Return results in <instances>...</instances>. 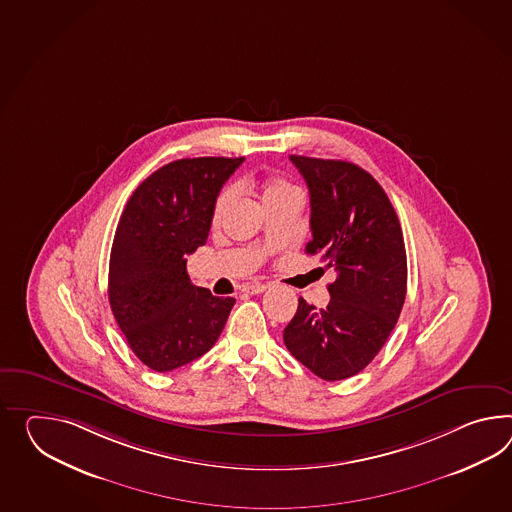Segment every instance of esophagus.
<instances>
[{"label":"esophagus","instance_id":"obj_1","mask_svg":"<svg viewBox=\"0 0 512 512\" xmlns=\"http://www.w3.org/2000/svg\"><path fill=\"white\" fill-rule=\"evenodd\" d=\"M266 288H268V285H264V283H251V285L246 287V292H250V294H262Z\"/></svg>","mask_w":512,"mask_h":512}]
</instances>
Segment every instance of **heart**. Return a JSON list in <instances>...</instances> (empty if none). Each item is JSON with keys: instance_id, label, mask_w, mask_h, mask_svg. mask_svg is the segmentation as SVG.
I'll use <instances>...</instances> for the list:
<instances>
[{"instance_id": "heart-1", "label": "heart", "mask_w": 512, "mask_h": 512, "mask_svg": "<svg viewBox=\"0 0 512 512\" xmlns=\"http://www.w3.org/2000/svg\"><path fill=\"white\" fill-rule=\"evenodd\" d=\"M244 188V185H240ZM290 194H298L296 188L292 187L288 181L281 179V177H274L270 179L264 188H262V201L264 203H270V201L279 200V198H285ZM233 201V190L231 188H225L224 192L218 196V200L214 203V212H212V218L214 220H220L224 216L225 211L229 209Z\"/></svg>"}]
</instances>
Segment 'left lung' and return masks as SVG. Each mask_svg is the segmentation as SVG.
Here are the masks:
<instances>
[{
  "instance_id": "1",
  "label": "left lung",
  "mask_w": 512,
  "mask_h": 512,
  "mask_svg": "<svg viewBox=\"0 0 512 512\" xmlns=\"http://www.w3.org/2000/svg\"><path fill=\"white\" fill-rule=\"evenodd\" d=\"M311 196L305 251L335 268L329 305L300 298L288 351L325 381L359 374L385 346L407 294V253L385 190L357 164L290 155Z\"/></svg>"
}]
</instances>
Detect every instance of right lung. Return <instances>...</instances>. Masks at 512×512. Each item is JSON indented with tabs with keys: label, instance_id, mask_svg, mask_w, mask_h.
Here are the masks:
<instances>
[{
	"label": "right lung",
	"instance_id": "add662e5",
	"mask_svg": "<svg viewBox=\"0 0 512 512\" xmlns=\"http://www.w3.org/2000/svg\"><path fill=\"white\" fill-rule=\"evenodd\" d=\"M242 161L166 164L138 185L122 212L109 262V303L129 348L155 372L207 353L235 305V298L190 283L187 255L207 242L216 198Z\"/></svg>",
	"mask_w": 512,
	"mask_h": 512
}]
</instances>
